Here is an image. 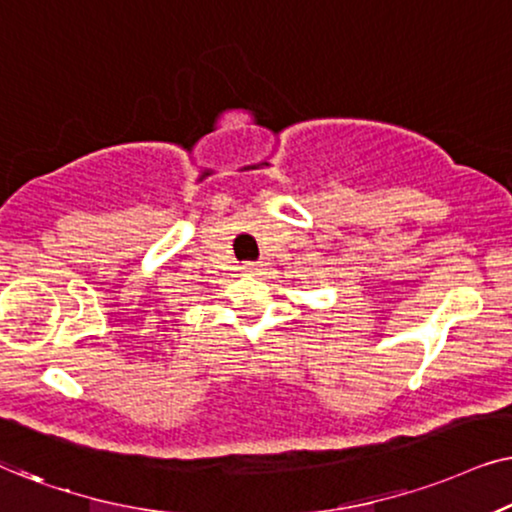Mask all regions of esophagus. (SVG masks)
<instances>
[{"mask_svg": "<svg viewBox=\"0 0 512 512\" xmlns=\"http://www.w3.org/2000/svg\"><path fill=\"white\" fill-rule=\"evenodd\" d=\"M260 269H262L260 262H243L241 264L243 274H257V271H260Z\"/></svg>", "mask_w": 512, "mask_h": 512, "instance_id": "34e87169", "label": "esophagus"}]
</instances>
